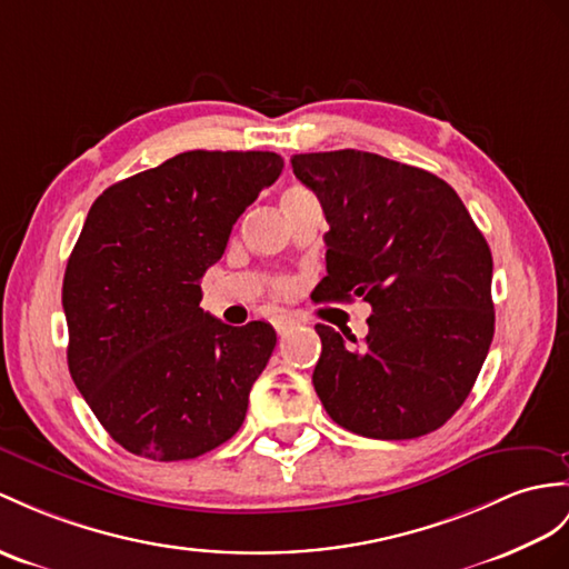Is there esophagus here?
Listing matches in <instances>:
<instances>
[{"mask_svg":"<svg viewBox=\"0 0 569 569\" xmlns=\"http://www.w3.org/2000/svg\"><path fill=\"white\" fill-rule=\"evenodd\" d=\"M270 323H272V326H274V330L280 332V336H282V332L292 328L297 321H295L292 316H287V313H274V316L270 318Z\"/></svg>","mask_w":569,"mask_h":569,"instance_id":"obj_1","label":"esophagus"}]
</instances>
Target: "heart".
<instances>
[{"mask_svg": "<svg viewBox=\"0 0 569 569\" xmlns=\"http://www.w3.org/2000/svg\"><path fill=\"white\" fill-rule=\"evenodd\" d=\"M313 198V192L311 190H307L303 186H292V188H287L284 190V196H282V207H289V204H297V202H303V200H311ZM287 284L284 282H280V289H284Z\"/></svg>", "mask_w": 569, "mask_h": 569, "instance_id": "1", "label": "heart"}]
</instances>
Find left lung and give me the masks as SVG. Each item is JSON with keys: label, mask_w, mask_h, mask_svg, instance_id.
Listing matches in <instances>:
<instances>
[{"label": "left lung", "mask_w": 569, "mask_h": 569, "mask_svg": "<svg viewBox=\"0 0 569 569\" xmlns=\"http://www.w3.org/2000/svg\"><path fill=\"white\" fill-rule=\"evenodd\" d=\"M330 231L318 301L365 297L369 332L318 323L313 389L340 427L371 439L435 432L463 406L495 336L492 253L447 180L357 149L295 154Z\"/></svg>", "instance_id": "left-lung-1"}]
</instances>
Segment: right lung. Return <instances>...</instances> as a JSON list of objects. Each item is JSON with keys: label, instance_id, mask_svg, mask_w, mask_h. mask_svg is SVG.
<instances>
[{"label": "right lung", "instance_id": "add662e5", "mask_svg": "<svg viewBox=\"0 0 569 569\" xmlns=\"http://www.w3.org/2000/svg\"><path fill=\"white\" fill-rule=\"evenodd\" d=\"M282 166L274 151H183L91 204L62 282L67 365L130 453L198 459L243 425L277 336L202 311L200 280Z\"/></svg>", "mask_w": 569, "mask_h": 569}]
</instances>
